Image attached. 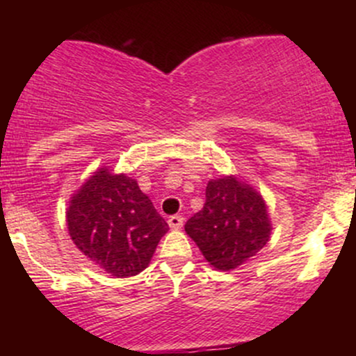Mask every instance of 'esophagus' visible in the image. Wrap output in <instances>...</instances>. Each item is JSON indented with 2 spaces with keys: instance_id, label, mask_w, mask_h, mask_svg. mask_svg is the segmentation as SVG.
Here are the masks:
<instances>
[{
  "instance_id": "34e87169",
  "label": "esophagus",
  "mask_w": 356,
  "mask_h": 356,
  "mask_svg": "<svg viewBox=\"0 0 356 356\" xmlns=\"http://www.w3.org/2000/svg\"><path fill=\"white\" fill-rule=\"evenodd\" d=\"M167 222H169V226L172 227V229H181L182 224H184V218L182 216H170L169 219H167Z\"/></svg>"
}]
</instances>
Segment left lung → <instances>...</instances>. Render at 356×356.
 Masks as SVG:
<instances>
[{
  "label": "left lung",
  "instance_id": "1",
  "mask_svg": "<svg viewBox=\"0 0 356 356\" xmlns=\"http://www.w3.org/2000/svg\"><path fill=\"white\" fill-rule=\"evenodd\" d=\"M271 229L263 195L236 175L211 179L206 204L186 222L189 238L219 271H232L256 256L271 238Z\"/></svg>",
  "mask_w": 356,
  "mask_h": 356
}]
</instances>
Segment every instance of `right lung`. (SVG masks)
<instances>
[{
  "instance_id": "add662e5",
  "label": "right lung",
  "mask_w": 356,
  "mask_h": 356,
  "mask_svg": "<svg viewBox=\"0 0 356 356\" xmlns=\"http://www.w3.org/2000/svg\"><path fill=\"white\" fill-rule=\"evenodd\" d=\"M67 226L73 244L115 277L144 271L169 231L136 179L108 167L95 170L72 195Z\"/></svg>"
}]
</instances>
